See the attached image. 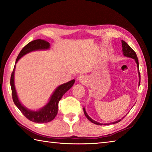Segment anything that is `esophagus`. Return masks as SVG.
<instances>
[{"instance_id":"34e87169","label":"esophagus","mask_w":152,"mask_h":152,"mask_svg":"<svg viewBox=\"0 0 152 152\" xmlns=\"http://www.w3.org/2000/svg\"><path fill=\"white\" fill-rule=\"evenodd\" d=\"M78 80L81 82V83H85L86 82V77L84 75L80 76L78 77Z\"/></svg>"}]
</instances>
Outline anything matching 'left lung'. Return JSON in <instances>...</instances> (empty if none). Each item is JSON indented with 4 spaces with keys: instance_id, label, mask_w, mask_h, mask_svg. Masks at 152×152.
<instances>
[{
    "instance_id": "1",
    "label": "left lung",
    "mask_w": 152,
    "mask_h": 152,
    "mask_svg": "<svg viewBox=\"0 0 152 152\" xmlns=\"http://www.w3.org/2000/svg\"><path fill=\"white\" fill-rule=\"evenodd\" d=\"M121 43H122V48H123V55L125 56H127V57L129 58H132L133 59H134L135 60L136 63H137V68H138V72H139V76H140V83L139 84H140V70H139V61H138V59H137V56L136 55V53L135 52V51L133 50V49L130 47L129 45L127 43L124 41H121ZM84 110V115H85V116L86 117L87 119H88L90 121H91L92 123H94V124L96 125H104L102 124V123H98L96 121H95L93 119H92L91 117H90L88 115H87V113L85 110V109H83ZM121 121V119H120L119 121H115L114 123H113V124H115V123H117L118 122H119Z\"/></svg>"
}]
</instances>
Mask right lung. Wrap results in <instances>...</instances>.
<instances>
[{"label": "right lung", "instance_id": "right-lung-1", "mask_svg": "<svg viewBox=\"0 0 152 152\" xmlns=\"http://www.w3.org/2000/svg\"><path fill=\"white\" fill-rule=\"evenodd\" d=\"M48 48H50V43H48L45 40L36 39L32 41V42L27 43L22 49V50L20 51L19 54L17 56L16 62L15 63H17L18 60L23 56L25 55L26 53L30 52V51L38 50H47ZM15 68V66L14 67L13 71H12L11 74V80H10L12 91V97L15 104L20 110V112L24 115V116L27 119L30 120L31 121L38 123H48L52 121L56 117V115L58 114L59 101H60V99L63 96V95L73 86L74 82H75V80H72L67 82V83L63 84L59 86L56 89V91L53 92V94L51 95L50 101H49L48 103L44 107H43L42 109L37 110V111H32V110H28L25 107L23 106L19 101V99H18L17 92L16 90H15L14 84Z\"/></svg>", "mask_w": 152, "mask_h": 152}]
</instances>
